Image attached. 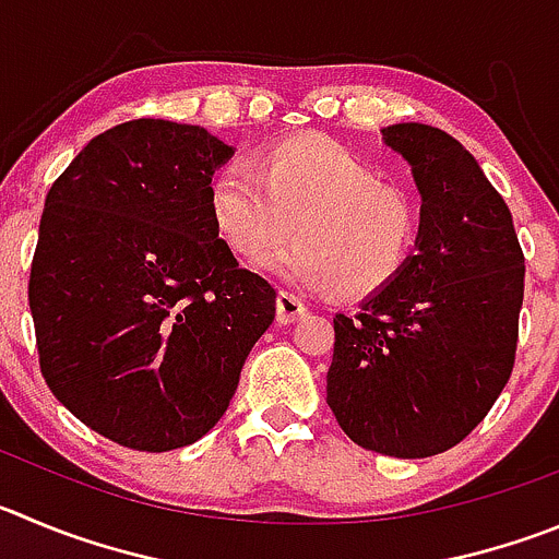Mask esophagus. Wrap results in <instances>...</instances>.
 I'll return each mask as SVG.
<instances>
[{"mask_svg": "<svg viewBox=\"0 0 559 559\" xmlns=\"http://www.w3.org/2000/svg\"><path fill=\"white\" fill-rule=\"evenodd\" d=\"M275 311H278L281 325H289V322L304 320V317L309 314V309H306L304 300H300L295 292H286V289H281L278 297H275Z\"/></svg>", "mask_w": 559, "mask_h": 559, "instance_id": "esophagus-1", "label": "esophagus"}]
</instances>
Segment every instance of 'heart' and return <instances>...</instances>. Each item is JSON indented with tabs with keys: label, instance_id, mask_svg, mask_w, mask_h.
Returning <instances> with one entry per match:
<instances>
[{
	"label": "heart",
	"instance_id": "obj_1",
	"mask_svg": "<svg viewBox=\"0 0 559 559\" xmlns=\"http://www.w3.org/2000/svg\"><path fill=\"white\" fill-rule=\"evenodd\" d=\"M223 242L248 262L311 289L361 300L391 286L419 242V206L356 151L325 138H292L259 156L255 170L228 165L209 187Z\"/></svg>",
	"mask_w": 559,
	"mask_h": 559
}]
</instances>
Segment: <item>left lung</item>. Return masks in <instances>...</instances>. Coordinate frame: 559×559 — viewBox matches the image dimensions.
<instances>
[{
    "mask_svg": "<svg viewBox=\"0 0 559 559\" xmlns=\"http://www.w3.org/2000/svg\"><path fill=\"white\" fill-rule=\"evenodd\" d=\"M383 140L414 168L419 242L394 284L333 317L328 405L364 450L430 457L461 444L508 385L524 253L508 203L455 138L394 123Z\"/></svg>",
    "mask_w": 559,
    "mask_h": 559,
    "instance_id": "8db88e82",
    "label": "left lung"
}]
</instances>
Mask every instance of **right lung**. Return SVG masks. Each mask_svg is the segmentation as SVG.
<instances>
[{
  "mask_svg": "<svg viewBox=\"0 0 559 559\" xmlns=\"http://www.w3.org/2000/svg\"><path fill=\"white\" fill-rule=\"evenodd\" d=\"M231 145L138 118L93 138L46 195L29 311L46 385L115 444L170 452L221 421L275 289L212 212Z\"/></svg>",
  "mask_w": 559,
  "mask_h": 559,
  "instance_id": "obj_1",
  "label": "right lung"
}]
</instances>
